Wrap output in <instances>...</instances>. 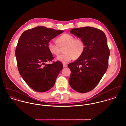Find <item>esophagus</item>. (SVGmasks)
Masks as SVG:
<instances>
[{
  "instance_id": "1",
  "label": "esophagus",
  "mask_w": 126,
  "mask_h": 126,
  "mask_svg": "<svg viewBox=\"0 0 126 126\" xmlns=\"http://www.w3.org/2000/svg\"><path fill=\"white\" fill-rule=\"evenodd\" d=\"M63 67H66L67 66V64L63 63Z\"/></svg>"
}]
</instances>
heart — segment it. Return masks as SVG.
I'll use <instances>...</instances> for the list:
<instances>
[{"mask_svg": "<svg viewBox=\"0 0 126 126\" xmlns=\"http://www.w3.org/2000/svg\"><path fill=\"white\" fill-rule=\"evenodd\" d=\"M58 44L50 41L48 43L47 47L49 51L55 55L60 53V47L65 46L64 54L57 57V60L63 63H65L74 58H79L84 52L85 45L83 41L79 39H75L74 37L68 33H65L59 37L57 40Z\"/></svg>", "mask_w": 126, "mask_h": 126, "instance_id": "b5f03b06", "label": "heart"}]
</instances>
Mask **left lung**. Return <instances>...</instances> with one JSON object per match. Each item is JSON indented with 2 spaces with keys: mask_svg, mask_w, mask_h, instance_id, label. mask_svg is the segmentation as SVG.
<instances>
[{
  "mask_svg": "<svg viewBox=\"0 0 126 126\" xmlns=\"http://www.w3.org/2000/svg\"><path fill=\"white\" fill-rule=\"evenodd\" d=\"M70 32L83 41L85 49L68 65L71 70L69 83L76 91L87 93L94 88L108 68L110 50L107 38L102 31L91 27L72 29Z\"/></svg>",
  "mask_w": 126,
  "mask_h": 126,
  "instance_id": "1",
  "label": "left lung"
}]
</instances>
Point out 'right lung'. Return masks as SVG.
Instances as JSON below:
<instances>
[{
	"mask_svg": "<svg viewBox=\"0 0 126 126\" xmlns=\"http://www.w3.org/2000/svg\"><path fill=\"white\" fill-rule=\"evenodd\" d=\"M63 31L38 26L25 31L20 36L16 50L19 72L27 84L38 92L50 89L63 68L59 61L46 64L54 57L48 43Z\"/></svg>",
	"mask_w": 126,
	"mask_h": 126,
	"instance_id": "obj_1",
	"label": "right lung"
}]
</instances>
